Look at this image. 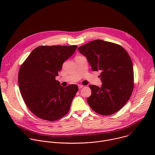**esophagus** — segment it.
I'll use <instances>...</instances> for the list:
<instances>
[{
  "label": "esophagus",
  "mask_w": 155,
  "mask_h": 155,
  "mask_svg": "<svg viewBox=\"0 0 155 155\" xmlns=\"http://www.w3.org/2000/svg\"><path fill=\"white\" fill-rule=\"evenodd\" d=\"M78 88H79V89H81V88L83 87V85H81V84H78Z\"/></svg>",
  "instance_id": "1"
}]
</instances>
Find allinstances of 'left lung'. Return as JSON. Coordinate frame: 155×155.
Instances as JSON below:
<instances>
[{
    "mask_svg": "<svg viewBox=\"0 0 155 155\" xmlns=\"http://www.w3.org/2000/svg\"><path fill=\"white\" fill-rule=\"evenodd\" d=\"M93 71H100L101 87L90 85L87 104L96 113L117 112L129 99L134 88V70L127 52L118 44L96 40L78 48Z\"/></svg>",
    "mask_w": 155,
    "mask_h": 155,
    "instance_id": "left-lung-1",
    "label": "left lung"
}]
</instances>
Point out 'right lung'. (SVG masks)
<instances>
[{"label":"right lung","instance_id":"obj_1","mask_svg":"<svg viewBox=\"0 0 155 155\" xmlns=\"http://www.w3.org/2000/svg\"><path fill=\"white\" fill-rule=\"evenodd\" d=\"M77 45L40 46L21 64L18 73L19 91L26 105L35 116L58 120L68 113L78 87L61 86L56 76Z\"/></svg>","mask_w":155,"mask_h":155}]
</instances>
